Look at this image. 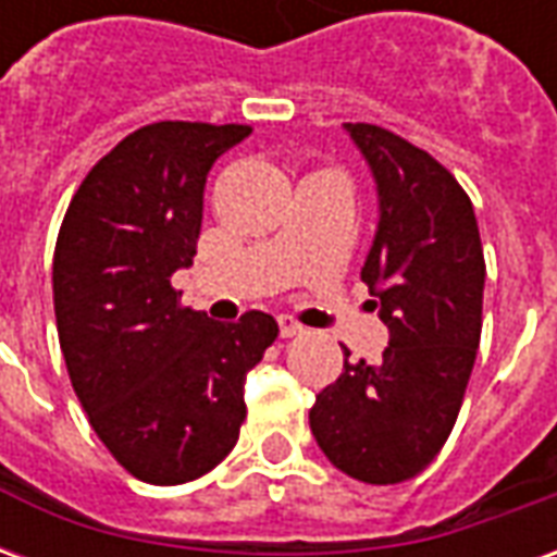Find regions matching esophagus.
<instances>
[{
    "mask_svg": "<svg viewBox=\"0 0 557 557\" xmlns=\"http://www.w3.org/2000/svg\"><path fill=\"white\" fill-rule=\"evenodd\" d=\"M277 325H280V334H283V337H295V334H304V325L298 322V319H292V315H280Z\"/></svg>",
    "mask_w": 557,
    "mask_h": 557,
    "instance_id": "34e87169",
    "label": "esophagus"
}]
</instances>
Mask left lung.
<instances>
[{"mask_svg":"<svg viewBox=\"0 0 557 557\" xmlns=\"http://www.w3.org/2000/svg\"><path fill=\"white\" fill-rule=\"evenodd\" d=\"M379 190L361 268L387 325L382 361H343L310 409L322 454L387 486L430 466L454 430L483 327V244L471 199L423 148L379 125H346Z\"/></svg>","mask_w":557,"mask_h":557,"instance_id":"8db88e82","label":"left lung"}]
</instances>
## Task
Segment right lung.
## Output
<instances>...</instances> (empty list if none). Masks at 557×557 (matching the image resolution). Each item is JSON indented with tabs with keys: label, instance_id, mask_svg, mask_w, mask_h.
Masks as SVG:
<instances>
[{
	"label": "right lung",
	"instance_id": "right-lung-1",
	"mask_svg": "<svg viewBox=\"0 0 557 557\" xmlns=\"http://www.w3.org/2000/svg\"><path fill=\"white\" fill-rule=\"evenodd\" d=\"M247 125L154 122L103 154L59 230V346L91 430L137 480L175 486L230 454L244 379L277 339L274 315L211 322L170 277L194 265L214 160Z\"/></svg>",
	"mask_w": 557,
	"mask_h": 557
}]
</instances>
